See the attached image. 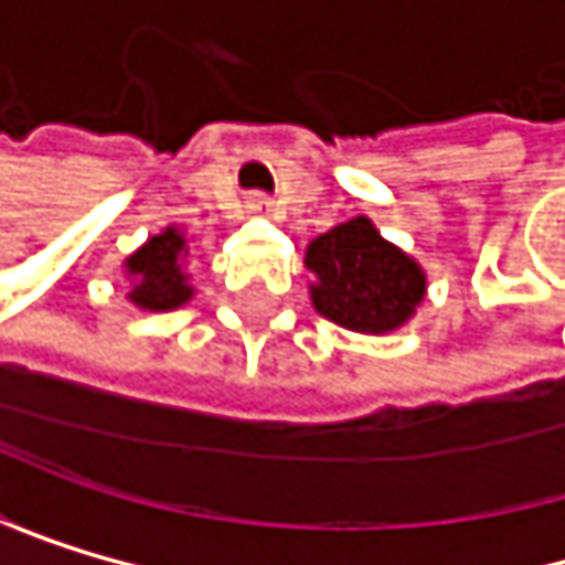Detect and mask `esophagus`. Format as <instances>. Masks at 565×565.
Wrapping results in <instances>:
<instances>
[{"mask_svg":"<svg viewBox=\"0 0 565 565\" xmlns=\"http://www.w3.org/2000/svg\"><path fill=\"white\" fill-rule=\"evenodd\" d=\"M247 210H250L254 216H274V213H277L264 196H250V200H247Z\"/></svg>","mask_w":565,"mask_h":565,"instance_id":"esophagus-1","label":"esophagus"}]
</instances>
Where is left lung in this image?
Returning a JSON list of instances; mask_svg holds the SVG:
<instances>
[{
    "label": "left lung",
    "instance_id": "left-lung-1",
    "mask_svg": "<svg viewBox=\"0 0 565 565\" xmlns=\"http://www.w3.org/2000/svg\"><path fill=\"white\" fill-rule=\"evenodd\" d=\"M311 305L359 335H390L417 315L427 295L424 267L390 244L369 216H352L315 236L305 250Z\"/></svg>",
    "mask_w": 565,
    "mask_h": 565
}]
</instances>
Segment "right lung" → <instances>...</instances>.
Listing matches in <instances>:
<instances>
[{
    "mask_svg": "<svg viewBox=\"0 0 565 565\" xmlns=\"http://www.w3.org/2000/svg\"><path fill=\"white\" fill-rule=\"evenodd\" d=\"M121 267L131 285L128 301L141 311H175L196 295L189 285V236L175 223L148 236Z\"/></svg>",
    "mask_w": 565,
    "mask_h": 565,
    "instance_id": "1",
    "label": "right lung"
}]
</instances>
